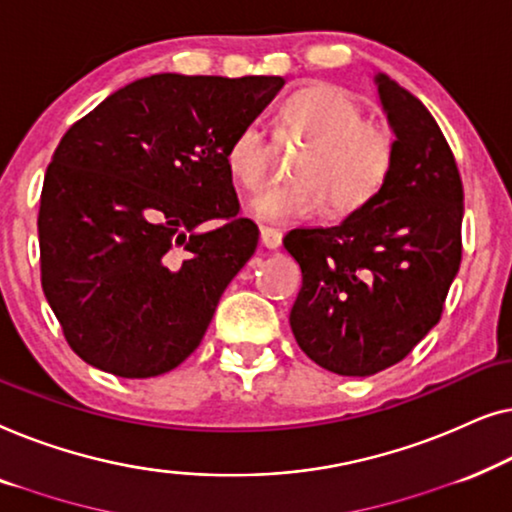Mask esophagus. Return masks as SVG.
Here are the masks:
<instances>
[{
    "label": "esophagus",
    "mask_w": 512,
    "mask_h": 512,
    "mask_svg": "<svg viewBox=\"0 0 512 512\" xmlns=\"http://www.w3.org/2000/svg\"><path fill=\"white\" fill-rule=\"evenodd\" d=\"M259 241H262L264 248L276 250V248H280V243H283V234H280L278 229L262 227V232H259Z\"/></svg>",
    "instance_id": "esophagus-1"
}]
</instances>
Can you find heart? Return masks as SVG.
<instances>
[{
	"instance_id": "b5f03b06",
	"label": "heart",
	"mask_w": 512,
	"mask_h": 512,
	"mask_svg": "<svg viewBox=\"0 0 512 512\" xmlns=\"http://www.w3.org/2000/svg\"><path fill=\"white\" fill-rule=\"evenodd\" d=\"M278 139L306 143L292 164L294 181L273 185L248 204V213L271 225L350 215L383 192L394 169L397 141L383 122L364 120L355 97L336 85H311L278 109ZM225 167L241 190L269 181L273 146L262 127L248 122L225 150Z\"/></svg>"
}]
</instances>
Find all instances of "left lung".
<instances>
[{"label":"left lung","instance_id":"obj_1","mask_svg":"<svg viewBox=\"0 0 512 512\" xmlns=\"http://www.w3.org/2000/svg\"><path fill=\"white\" fill-rule=\"evenodd\" d=\"M373 83L397 136L390 181L341 225L283 239L304 278L290 313L299 348L357 378L401 362L436 327L462 262L455 155L420 99L387 74Z\"/></svg>","mask_w":512,"mask_h":512}]
</instances>
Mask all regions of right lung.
Instances as JSON below:
<instances>
[{
    "label": "right lung",
    "mask_w": 512,
    "mask_h": 512,
    "mask_svg": "<svg viewBox=\"0 0 512 512\" xmlns=\"http://www.w3.org/2000/svg\"><path fill=\"white\" fill-rule=\"evenodd\" d=\"M283 85L155 74L62 136L41 190V285L83 362L153 378L197 350L259 239L239 218L225 150Z\"/></svg>",
    "instance_id": "add662e5"
}]
</instances>
